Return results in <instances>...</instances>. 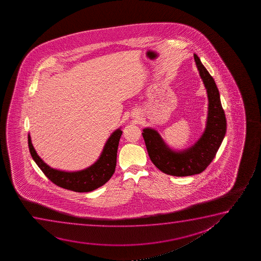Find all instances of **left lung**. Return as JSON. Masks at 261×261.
Instances as JSON below:
<instances>
[{
	"mask_svg": "<svg viewBox=\"0 0 261 261\" xmlns=\"http://www.w3.org/2000/svg\"><path fill=\"white\" fill-rule=\"evenodd\" d=\"M194 60L207 90L208 100L207 123L200 139L188 149L176 151L168 147L157 130L150 127L143 130L150 161L167 175L188 176L204 171L213 161L226 132L225 111L214 79L196 54H194Z\"/></svg>",
	"mask_w": 261,
	"mask_h": 261,
	"instance_id": "left-lung-1",
	"label": "left lung"
}]
</instances>
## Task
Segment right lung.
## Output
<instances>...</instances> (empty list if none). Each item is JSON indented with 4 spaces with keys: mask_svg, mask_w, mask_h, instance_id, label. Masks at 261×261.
<instances>
[{
    "mask_svg": "<svg viewBox=\"0 0 261 261\" xmlns=\"http://www.w3.org/2000/svg\"><path fill=\"white\" fill-rule=\"evenodd\" d=\"M121 135L120 128L112 133L96 162L89 168L79 171H62L49 167L36 153L29 134V151L43 174L56 186L76 193H88L105 185L114 174L118 143Z\"/></svg>",
    "mask_w": 261,
    "mask_h": 261,
    "instance_id": "1",
    "label": "right lung"
}]
</instances>
